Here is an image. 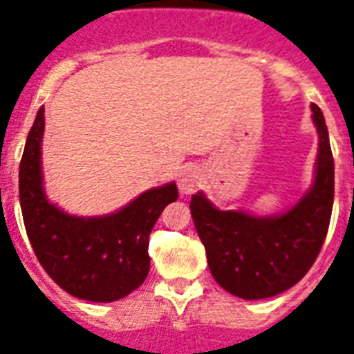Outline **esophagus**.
Returning <instances> with one entry per match:
<instances>
[{
    "label": "esophagus",
    "instance_id": "obj_1",
    "mask_svg": "<svg viewBox=\"0 0 354 354\" xmlns=\"http://www.w3.org/2000/svg\"><path fill=\"white\" fill-rule=\"evenodd\" d=\"M177 184H179L180 195L195 194L198 189V186L203 184V174H201V170L195 168V166H186V168L180 170Z\"/></svg>",
    "mask_w": 354,
    "mask_h": 354
}]
</instances>
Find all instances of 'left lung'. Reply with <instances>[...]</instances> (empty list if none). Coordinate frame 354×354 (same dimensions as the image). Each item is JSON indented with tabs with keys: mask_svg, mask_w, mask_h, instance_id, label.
<instances>
[{
	"mask_svg": "<svg viewBox=\"0 0 354 354\" xmlns=\"http://www.w3.org/2000/svg\"><path fill=\"white\" fill-rule=\"evenodd\" d=\"M318 131L315 180L280 215L257 217L215 208L203 192L192 195V217L206 248L213 279L244 300L270 299L293 288L317 261L328 235L335 197V162L322 110L311 104Z\"/></svg>",
	"mask_w": 354,
	"mask_h": 354,
	"instance_id": "8db88e82",
	"label": "left lung"
}]
</instances>
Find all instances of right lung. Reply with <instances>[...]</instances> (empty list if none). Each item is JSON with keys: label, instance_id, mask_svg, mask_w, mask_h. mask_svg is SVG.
Segmentation results:
<instances>
[{"label": "right lung", "instance_id": "right-lung-1", "mask_svg": "<svg viewBox=\"0 0 354 354\" xmlns=\"http://www.w3.org/2000/svg\"><path fill=\"white\" fill-rule=\"evenodd\" d=\"M43 130L45 108L41 106L19 165V203L32 250L43 270L66 293L90 302L122 299L148 277V236L162 209L179 197L177 186L168 183L148 189L103 217L70 215L45 195Z\"/></svg>", "mask_w": 354, "mask_h": 354}]
</instances>
